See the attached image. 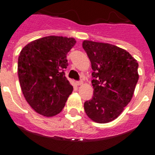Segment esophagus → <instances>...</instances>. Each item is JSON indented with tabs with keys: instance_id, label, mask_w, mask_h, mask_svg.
I'll use <instances>...</instances> for the list:
<instances>
[{
	"instance_id": "34e87169",
	"label": "esophagus",
	"mask_w": 155,
	"mask_h": 155,
	"mask_svg": "<svg viewBox=\"0 0 155 155\" xmlns=\"http://www.w3.org/2000/svg\"><path fill=\"white\" fill-rule=\"evenodd\" d=\"M82 84H83L82 80H79V81H76V82H75V84L78 85V86H79V85H81Z\"/></svg>"
}]
</instances>
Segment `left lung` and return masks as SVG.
Listing matches in <instances>:
<instances>
[{
  "mask_svg": "<svg viewBox=\"0 0 155 155\" xmlns=\"http://www.w3.org/2000/svg\"><path fill=\"white\" fill-rule=\"evenodd\" d=\"M83 48L92 64L93 96L84 102L87 117L97 123L117 117L130 103L138 80V63L129 52L103 42L85 40Z\"/></svg>",
  "mask_w": 155,
  "mask_h": 155,
  "instance_id": "obj_1",
  "label": "left lung"
}]
</instances>
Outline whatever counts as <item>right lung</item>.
Listing matches in <instances>:
<instances>
[{
  "label": "right lung",
  "instance_id": "add662e5",
  "mask_svg": "<svg viewBox=\"0 0 155 155\" xmlns=\"http://www.w3.org/2000/svg\"><path fill=\"white\" fill-rule=\"evenodd\" d=\"M72 38L48 36L30 42L18 57V73L26 101L38 113L53 117L63 110L73 87L65 76Z\"/></svg>",
  "mask_w": 155,
  "mask_h": 155
}]
</instances>
